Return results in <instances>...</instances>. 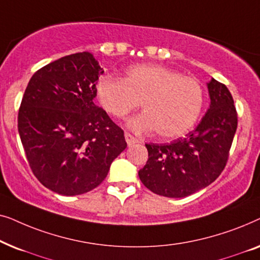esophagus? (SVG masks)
I'll use <instances>...</instances> for the list:
<instances>
[{
  "label": "esophagus",
  "instance_id": "esophagus-1",
  "mask_svg": "<svg viewBox=\"0 0 260 260\" xmlns=\"http://www.w3.org/2000/svg\"><path fill=\"white\" fill-rule=\"evenodd\" d=\"M124 136H125V141H126L127 145H133V144L137 143V142H138L137 138H136V137H134L133 135H130L129 133H125V134H124Z\"/></svg>",
  "mask_w": 260,
  "mask_h": 260
}]
</instances>
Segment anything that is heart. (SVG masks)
<instances>
[{
  "label": "heart",
  "mask_w": 260,
  "mask_h": 260,
  "mask_svg": "<svg viewBox=\"0 0 260 260\" xmlns=\"http://www.w3.org/2000/svg\"><path fill=\"white\" fill-rule=\"evenodd\" d=\"M99 104L115 118H124L141 105L140 117L129 122L137 133H155L166 140L193 129L204 106V90L193 78L162 65H135L124 77L102 76L95 84Z\"/></svg>",
  "instance_id": "1"
}]
</instances>
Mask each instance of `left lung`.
Masks as SVG:
<instances>
[{"instance_id":"left-lung-1","label":"left lung","mask_w":260,"mask_h":260,"mask_svg":"<svg viewBox=\"0 0 260 260\" xmlns=\"http://www.w3.org/2000/svg\"><path fill=\"white\" fill-rule=\"evenodd\" d=\"M209 109L197 129L169 144H145L149 158L138 172L152 193L184 198L204 189L225 168L238 125L232 94L225 85L207 83Z\"/></svg>"}]
</instances>
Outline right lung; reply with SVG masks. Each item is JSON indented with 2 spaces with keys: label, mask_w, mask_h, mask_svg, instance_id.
<instances>
[{
  "label": "right lung",
  "mask_w": 260,
  "mask_h": 260,
  "mask_svg": "<svg viewBox=\"0 0 260 260\" xmlns=\"http://www.w3.org/2000/svg\"><path fill=\"white\" fill-rule=\"evenodd\" d=\"M103 72L93 54L76 53L37 71L24 91L17 127L28 163L60 195L94 189L126 148L123 130L93 102Z\"/></svg>",
  "instance_id": "add662e5"
}]
</instances>
